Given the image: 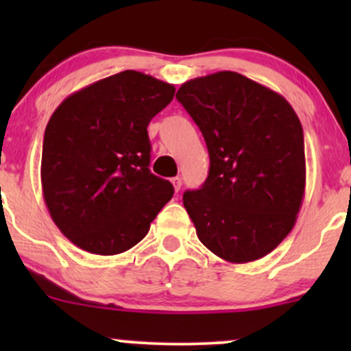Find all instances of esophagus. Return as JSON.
Listing matches in <instances>:
<instances>
[{
	"instance_id": "obj_1",
	"label": "esophagus",
	"mask_w": 351,
	"mask_h": 351,
	"mask_svg": "<svg viewBox=\"0 0 351 351\" xmlns=\"http://www.w3.org/2000/svg\"><path fill=\"white\" fill-rule=\"evenodd\" d=\"M171 183H173V188H175V191L178 193L180 188H181V184H183V181H181L180 176H175V178H171Z\"/></svg>"
}]
</instances>
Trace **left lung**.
<instances>
[{"label": "left lung", "mask_w": 351, "mask_h": 351, "mask_svg": "<svg viewBox=\"0 0 351 351\" xmlns=\"http://www.w3.org/2000/svg\"><path fill=\"white\" fill-rule=\"evenodd\" d=\"M209 152V173L183 204L196 234L232 264L267 256L292 231L305 193L304 130L280 94L231 71L176 92Z\"/></svg>", "instance_id": "8db88e82"}]
</instances>
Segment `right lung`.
Segmentation results:
<instances>
[{
    "label": "right lung",
    "mask_w": 351,
    "mask_h": 351,
    "mask_svg": "<svg viewBox=\"0 0 351 351\" xmlns=\"http://www.w3.org/2000/svg\"><path fill=\"white\" fill-rule=\"evenodd\" d=\"M175 86L123 71L71 94L44 132L43 196L56 226L99 256L128 251L173 196L150 171V120Z\"/></svg>",
    "instance_id": "add662e5"
}]
</instances>
